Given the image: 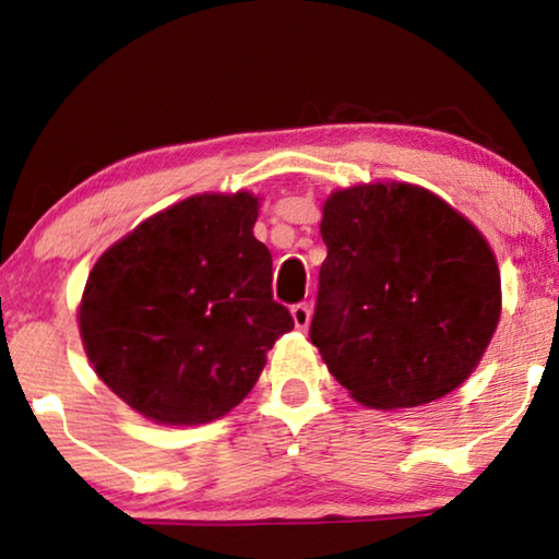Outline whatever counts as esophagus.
<instances>
[{
  "label": "esophagus",
  "instance_id": "1",
  "mask_svg": "<svg viewBox=\"0 0 559 559\" xmlns=\"http://www.w3.org/2000/svg\"><path fill=\"white\" fill-rule=\"evenodd\" d=\"M293 320H295V328H300V331H305V328L310 325V305L308 302L293 305Z\"/></svg>",
  "mask_w": 559,
  "mask_h": 559
}]
</instances>
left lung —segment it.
I'll list each match as a JSON object with an SVG mask.
<instances>
[{
  "label": "left lung",
  "instance_id": "left-lung-1",
  "mask_svg": "<svg viewBox=\"0 0 559 559\" xmlns=\"http://www.w3.org/2000/svg\"><path fill=\"white\" fill-rule=\"evenodd\" d=\"M310 341L356 402L419 407L471 377L501 316V277L478 228L430 190H338L320 221Z\"/></svg>",
  "mask_w": 559,
  "mask_h": 559
}]
</instances>
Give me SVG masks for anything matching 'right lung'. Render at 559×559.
<instances>
[{
	"instance_id": "1",
	"label": "right lung",
	"mask_w": 559,
	"mask_h": 559,
	"mask_svg": "<svg viewBox=\"0 0 559 559\" xmlns=\"http://www.w3.org/2000/svg\"><path fill=\"white\" fill-rule=\"evenodd\" d=\"M251 193L193 195L106 249L79 310L88 361L159 425L224 417L257 384L295 320L272 297Z\"/></svg>"
}]
</instances>
